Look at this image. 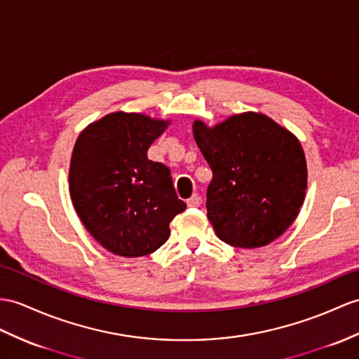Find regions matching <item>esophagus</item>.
<instances>
[{"mask_svg": "<svg viewBox=\"0 0 359 359\" xmlns=\"http://www.w3.org/2000/svg\"><path fill=\"white\" fill-rule=\"evenodd\" d=\"M199 204H201V196L198 194H194L187 199L189 207H199Z\"/></svg>", "mask_w": 359, "mask_h": 359, "instance_id": "1", "label": "esophagus"}]
</instances>
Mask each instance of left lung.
I'll return each mask as SVG.
<instances>
[{"instance_id":"1","label":"left lung","mask_w":359,"mask_h":359,"mask_svg":"<svg viewBox=\"0 0 359 359\" xmlns=\"http://www.w3.org/2000/svg\"><path fill=\"white\" fill-rule=\"evenodd\" d=\"M194 135L213 172L205 208L217 238L259 248L282 236L299 215L308 184L299 140L256 112L215 128L196 120Z\"/></svg>"}]
</instances>
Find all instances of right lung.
I'll use <instances>...</instances> for the list:
<instances>
[{
    "mask_svg": "<svg viewBox=\"0 0 359 359\" xmlns=\"http://www.w3.org/2000/svg\"><path fill=\"white\" fill-rule=\"evenodd\" d=\"M168 126L143 114L114 112L79 135L69 164V195L85 229L123 257L151 255L169 239L184 212L170 169L147 158Z\"/></svg>",
    "mask_w": 359,
    "mask_h": 359,
    "instance_id": "right-lung-1",
    "label": "right lung"
}]
</instances>
